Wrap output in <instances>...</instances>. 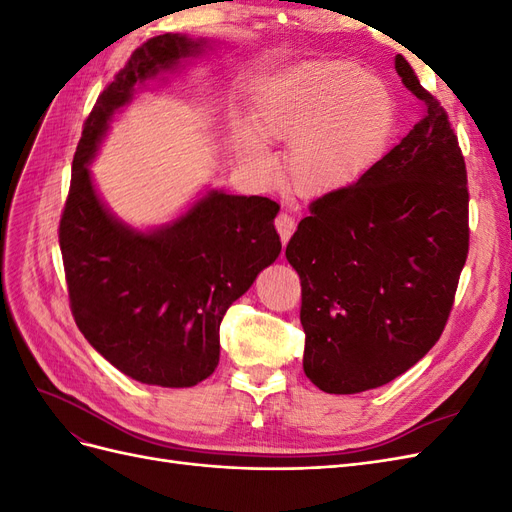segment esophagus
I'll list each match as a JSON object with an SVG mask.
<instances>
[{
	"label": "esophagus",
	"mask_w": 512,
	"mask_h": 512,
	"mask_svg": "<svg viewBox=\"0 0 512 512\" xmlns=\"http://www.w3.org/2000/svg\"><path fill=\"white\" fill-rule=\"evenodd\" d=\"M275 228H277V232H280L282 243L286 245V243H288V239L292 237L294 228H297V224H294V218H292V215H288V213H280V215H277V218H275Z\"/></svg>",
	"instance_id": "obj_1"
}]
</instances>
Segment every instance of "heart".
Here are the masks:
<instances>
[{
	"label": "heart",
	"instance_id": "obj_1",
	"mask_svg": "<svg viewBox=\"0 0 512 512\" xmlns=\"http://www.w3.org/2000/svg\"><path fill=\"white\" fill-rule=\"evenodd\" d=\"M395 123L391 91L352 61H307L269 85L256 111L267 141L288 143L292 175L307 190H331L354 179L389 141ZM256 134L241 138V156L260 177L275 160Z\"/></svg>",
	"mask_w": 512,
	"mask_h": 512
}]
</instances>
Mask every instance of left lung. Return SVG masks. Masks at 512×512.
<instances>
[{"label":"left lung","instance_id":"left-lung-1","mask_svg":"<svg viewBox=\"0 0 512 512\" xmlns=\"http://www.w3.org/2000/svg\"><path fill=\"white\" fill-rule=\"evenodd\" d=\"M395 70L423 119L348 188L312 203L286 247L301 277L303 371L354 395L395 380L438 342L468 256V177L440 102Z\"/></svg>","mask_w":512,"mask_h":512}]
</instances>
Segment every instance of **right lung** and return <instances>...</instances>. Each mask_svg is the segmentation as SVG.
I'll use <instances>...</instances> for the list:
<instances>
[{
    "instance_id": "obj_1",
    "label": "right lung",
    "mask_w": 512,
    "mask_h": 512,
    "mask_svg": "<svg viewBox=\"0 0 512 512\" xmlns=\"http://www.w3.org/2000/svg\"><path fill=\"white\" fill-rule=\"evenodd\" d=\"M215 42L188 34L147 40L98 98L72 162L59 222L70 305L87 342L121 374L185 389L220 361V322L282 252L265 196L207 188L175 220L136 228L106 207L91 162L117 113Z\"/></svg>"
}]
</instances>
